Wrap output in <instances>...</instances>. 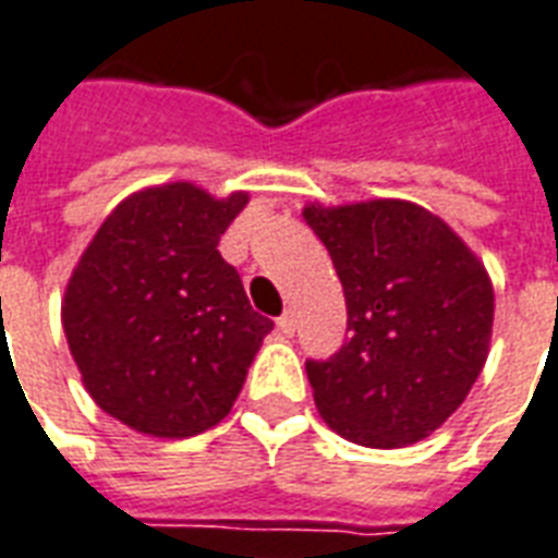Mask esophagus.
<instances>
[{
	"label": "esophagus",
	"mask_w": 558,
	"mask_h": 558,
	"mask_svg": "<svg viewBox=\"0 0 558 558\" xmlns=\"http://www.w3.org/2000/svg\"><path fill=\"white\" fill-rule=\"evenodd\" d=\"M276 329L282 335H294L296 332V314L294 312H284L279 320H276Z\"/></svg>",
	"instance_id": "34e87169"
}]
</instances>
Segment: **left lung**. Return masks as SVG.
<instances>
[{
	"label": "left lung",
	"instance_id": "1",
	"mask_svg": "<svg viewBox=\"0 0 558 558\" xmlns=\"http://www.w3.org/2000/svg\"><path fill=\"white\" fill-rule=\"evenodd\" d=\"M332 255L350 338L305 362L314 405L341 438L417 444L464 403L492 350L494 284L480 255L409 199L305 203Z\"/></svg>",
	"mask_w": 558,
	"mask_h": 558
}]
</instances>
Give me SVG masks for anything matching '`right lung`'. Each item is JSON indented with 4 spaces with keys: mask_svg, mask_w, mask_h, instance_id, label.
I'll return each instance as SVG.
<instances>
[{
    "mask_svg": "<svg viewBox=\"0 0 558 558\" xmlns=\"http://www.w3.org/2000/svg\"><path fill=\"white\" fill-rule=\"evenodd\" d=\"M250 203L194 182L141 187L117 205L66 279L61 326L85 391L129 429L191 438L232 412L274 329L217 253Z\"/></svg>",
    "mask_w": 558,
    "mask_h": 558,
    "instance_id": "right-lung-1",
    "label": "right lung"
}]
</instances>
